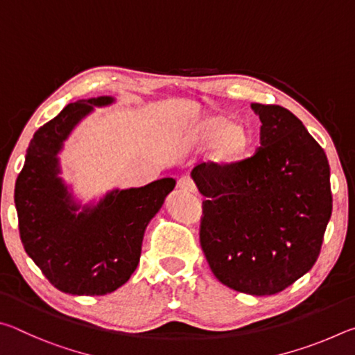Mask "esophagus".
<instances>
[{"label": "esophagus", "mask_w": 355, "mask_h": 355, "mask_svg": "<svg viewBox=\"0 0 355 355\" xmlns=\"http://www.w3.org/2000/svg\"><path fill=\"white\" fill-rule=\"evenodd\" d=\"M177 188L180 191H186V192H196V186L192 183V180L189 177H182L178 180Z\"/></svg>", "instance_id": "esophagus-1"}]
</instances>
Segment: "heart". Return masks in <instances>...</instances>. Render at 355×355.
I'll return each instance as SVG.
<instances>
[{"instance_id": "heart-1", "label": "heart", "mask_w": 355, "mask_h": 355, "mask_svg": "<svg viewBox=\"0 0 355 355\" xmlns=\"http://www.w3.org/2000/svg\"><path fill=\"white\" fill-rule=\"evenodd\" d=\"M192 142L209 146L208 161L218 169H233L249 158L255 133L248 120L232 119L228 114L203 117L192 130Z\"/></svg>"}]
</instances>
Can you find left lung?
I'll list each match as a JSON object with an SVG mask.
<instances>
[{
  "label": "left lung",
  "instance_id": "8db88e82",
  "mask_svg": "<svg viewBox=\"0 0 355 355\" xmlns=\"http://www.w3.org/2000/svg\"><path fill=\"white\" fill-rule=\"evenodd\" d=\"M261 120L257 153L233 169L191 171L203 200L200 244L216 279L271 296L307 274L332 214L330 167L291 111L252 103Z\"/></svg>",
  "mask_w": 355,
  "mask_h": 355
}]
</instances>
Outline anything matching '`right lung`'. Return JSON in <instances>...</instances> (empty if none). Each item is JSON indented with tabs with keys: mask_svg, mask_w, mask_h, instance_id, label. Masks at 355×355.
<instances>
[{
	"mask_svg": "<svg viewBox=\"0 0 355 355\" xmlns=\"http://www.w3.org/2000/svg\"><path fill=\"white\" fill-rule=\"evenodd\" d=\"M114 103L103 95L65 106L34 133L15 183L23 248L59 291L75 296H103L127 284L147 225L175 188V180L161 178L83 203L64 182L59 155L65 141L95 107Z\"/></svg>",
	"mask_w": 355,
	"mask_h": 355,
	"instance_id": "add662e5",
	"label": "right lung"
}]
</instances>
